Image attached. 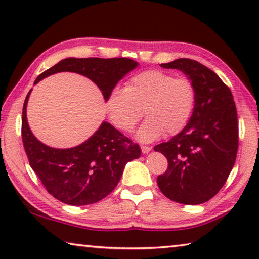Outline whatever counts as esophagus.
I'll list each match as a JSON object with an SVG mask.
<instances>
[{"instance_id":"obj_1","label":"esophagus","mask_w":259,"mask_h":259,"mask_svg":"<svg viewBox=\"0 0 259 259\" xmlns=\"http://www.w3.org/2000/svg\"><path fill=\"white\" fill-rule=\"evenodd\" d=\"M140 148H142V152L144 153V154H146V153H148L152 150L151 146H142Z\"/></svg>"}]
</instances>
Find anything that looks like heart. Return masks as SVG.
Instances as JSON below:
<instances>
[{
	"label": "heart",
	"instance_id": "b5f03b06",
	"mask_svg": "<svg viewBox=\"0 0 259 259\" xmlns=\"http://www.w3.org/2000/svg\"><path fill=\"white\" fill-rule=\"evenodd\" d=\"M195 104V87L186 76H176L159 69L135 74L124 89L114 88L106 98L109 120L116 129L129 133L147 116L137 131V138L150 143L164 133L176 135L187 124ZM144 112H142V109Z\"/></svg>",
	"mask_w": 259,
	"mask_h": 259
}]
</instances>
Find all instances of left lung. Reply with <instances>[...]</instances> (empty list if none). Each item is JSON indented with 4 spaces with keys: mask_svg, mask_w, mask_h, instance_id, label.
<instances>
[{
    "mask_svg": "<svg viewBox=\"0 0 259 259\" xmlns=\"http://www.w3.org/2000/svg\"><path fill=\"white\" fill-rule=\"evenodd\" d=\"M161 66L179 69L190 78L195 104L185 128L154 147L168 160L157 185L175 202L204 203L224 186L235 163L239 129L233 96L217 74L199 61L179 58Z\"/></svg>",
    "mask_w": 259,
    "mask_h": 259,
    "instance_id": "left-lung-1",
    "label": "left lung"
}]
</instances>
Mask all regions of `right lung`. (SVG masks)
<instances>
[{"instance_id":"obj_1","label":"right lung","mask_w":259,"mask_h":259,"mask_svg":"<svg viewBox=\"0 0 259 259\" xmlns=\"http://www.w3.org/2000/svg\"><path fill=\"white\" fill-rule=\"evenodd\" d=\"M137 65L129 58H66L40 74L34 84L55 73L74 72L94 81L106 100L117 82ZM30 91L23 107L21 136L29 164L47 191L71 205H87L106 198L120 182L125 164L140 156L139 146L108 122H103L78 146L60 150L45 145L27 123L26 107Z\"/></svg>"}]
</instances>
